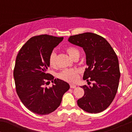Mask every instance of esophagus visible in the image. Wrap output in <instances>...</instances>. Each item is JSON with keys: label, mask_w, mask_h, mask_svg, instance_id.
<instances>
[{"label": "esophagus", "mask_w": 132, "mask_h": 132, "mask_svg": "<svg viewBox=\"0 0 132 132\" xmlns=\"http://www.w3.org/2000/svg\"><path fill=\"white\" fill-rule=\"evenodd\" d=\"M76 86L75 85V84H70V87L72 89H74V88H76Z\"/></svg>", "instance_id": "esophagus-1"}]
</instances>
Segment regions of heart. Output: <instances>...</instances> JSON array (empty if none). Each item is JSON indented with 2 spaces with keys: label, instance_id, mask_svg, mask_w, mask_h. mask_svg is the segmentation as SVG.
I'll use <instances>...</instances> for the list:
<instances>
[{
  "label": "heart",
  "instance_id": "obj_1",
  "mask_svg": "<svg viewBox=\"0 0 132 132\" xmlns=\"http://www.w3.org/2000/svg\"><path fill=\"white\" fill-rule=\"evenodd\" d=\"M66 51L71 58L74 59L75 57L79 56V51L75 47L69 46L66 48ZM49 64L51 67H55L56 65V53L55 51H53L50 55ZM79 71L78 69H66L62 71L58 75V78L63 81L75 82L79 78Z\"/></svg>",
  "mask_w": 132,
  "mask_h": 132
}]
</instances>
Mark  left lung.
Instances as JSON below:
<instances>
[{
    "mask_svg": "<svg viewBox=\"0 0 132 132\" xmlns=\"http://www.w3.org/2000/svg\"><path fill=\"white\" fill-rule=\"evenodd\" d=\"M68 41L83 48L87 66L83 79L93 81L92 86H81L84 95L78 105L87 112H101L110 105L117 92L120 77L117 56L109 42L95 33L71 36Z\"/></svg>",
    "mask_w": 132,
    "mask_h": 132,
    "instance_id": "left-lung-1",
    "label": "left lung"
}]
</instances>
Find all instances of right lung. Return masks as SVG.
I'll use <instances>...</instances> for the list:
<instances>
[{
    "label": "right lung",
    "instance_id": "add662e5",
    "mask_svg": "<svg viewBox=\"0 0 132 132\" xmlns=\"http://www.w3.org/2000/svg\"><path fill=\"white\" fill-rule=\"evenodd\" d=\"M63 37L41 35L29 39L20 50L13 70L16 91L23 105L32 112L47 115L54 111L69 84L47 72L49 57ZM51 80L54 85L44 86Z\"/></svg>",
    "mask_w": 132,
    "mask_h": 132
}]
</instances>
